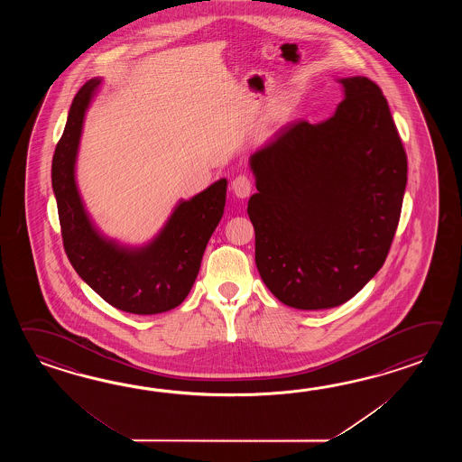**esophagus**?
Returning <instances> with one entry per match:
<instances>
[{"mask_svg":"<svg viewBox=\"0 0 462 462\" xmlns=\"http://www.w3.org/2000/svg\"><path fill=\"white\" fill-rule=\"evenodd\" d=\"M231 188L233 193L237 198H247L253 191V180L245 175H237V177L231 181Z\"/></svg>","mask_w":462,"mask_h":462,"instance_id":"obj_1","label":"esophagus"}]
</instances>
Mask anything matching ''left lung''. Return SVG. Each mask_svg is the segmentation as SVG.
I'll list each match as a JSON object with an SVG mask.
<instances>
[{"mask_svg": "<svg viewBox=\"0 0 462 462\" xmlns=\"http://www.w3.org/2000/svg\"><path fill=\"white\" fill-rule=\"evenodd\" d=\"M340 82L332 117L287 124L251 157L257 271L282 304L302 310L345 304L382 269L408 180L382 88L362 76Z\"/></svg>", "mask_w": 462, "mask_h": 462, "instance_id": "1", "label": "left lung"}]
</instances>
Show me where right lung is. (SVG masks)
I'll return each instance as SVG.
<instances>
[{"label":"right lung","instance_id":"1","mask_svg":"<svg viewBox=\"0 0 462 462\" xmlns=\"http://www.w3.org/2000/svg\"><path fill=\"white\" fill-rule=\"evenodd\" d=\"M98 84L92 79L76 94L52 157L51 177L64 251L76 273L112 307L138 315L167 312L181 304L193 287L208 241L223 217L226 180L180 203L147 247L127 251L106 241L90 225L74 180L84 114Z\"/></svg>","mask_w":462,"mask_h":462}]
</instances>
